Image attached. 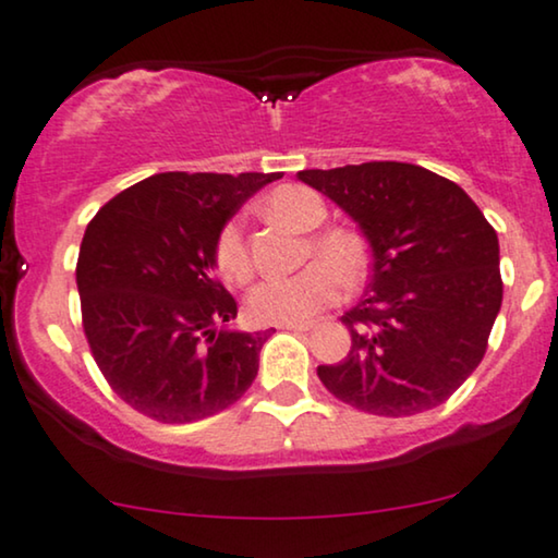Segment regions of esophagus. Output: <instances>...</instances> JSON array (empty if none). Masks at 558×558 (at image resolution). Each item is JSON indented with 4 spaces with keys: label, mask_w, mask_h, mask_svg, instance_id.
<instances>
[{
    "label": "esophagus",
    "mask_w": 558,
    "mask_h": 558,
    "mask_svg": "<svg viewBox=\"0 0 558 558\" xmlns=\"http://www.w3.org/2000/svg\"><path fill=\"white\" fill-rule=\"evenodd\" d=\"M278 329H286V331H311V329H314V324H311V322H301V324H278Z\"/></svg>",
    "instance_id": "34e87169"
}]
</instances>
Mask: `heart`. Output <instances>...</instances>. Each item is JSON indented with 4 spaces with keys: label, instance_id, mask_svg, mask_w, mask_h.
<instances>
[{
    "label": "heart",
    "instance_id": "heart-1",
    "mask_svg": "<svg viewBox=\"0 0 558 558\" xmlns=\"http://www.w3.org/2000/svg\"><path fill=\"white\" fill-rule=\"evenodd\" d=\"M267 211L286 225L308 232L303 247L306 259H316L293 275H272L252 288L247 314L255 324H301L331 306L341 295V280L356 286L367 272V244L349 227H322L329 209L314 189L306 185H280L265 198ZM319 229L316 230L315 227ZM214 265L221 278L232 286L250 283L252 263L244 225L229 219L214 242Z\"/></svg>",
    "mask_w": 558,
    "mask_h": 558
}]
</instances>
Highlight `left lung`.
Instances as JSON below:
<instances>
[{
	"mask_svg": "<svg viewBox=\"0 0 558 558\" xmlns=\"http://www.w3.org/2000/svg\"><path fill=\"white\" fill-rule=\"evenodd\" d=\"M373 247L365 299L341 316L352 347L318 380L341 403L403 418L441 405L487 352L502 303L500 244L480 206L449 178L373 160L301 170Z\"/></svg>",
	"mask_w": 558,
	"mask_h": 558,
	"instance_id": "1",
	"label": "left lung"
}]
</instances>
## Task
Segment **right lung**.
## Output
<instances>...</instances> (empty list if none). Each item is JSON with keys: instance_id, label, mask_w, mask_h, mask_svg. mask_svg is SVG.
<instances>
[{"instance_id": "1", "label": "right lung", "mask_w": 558, "mask_h": 558, "mask_svg": "<svg viewBox=\"0 0 558 558\" xmlns=\"http://www.w3.org/2000/svg\"><path fill=\"white\" fill-rule=\"evenodd\" d=\"M280 173H158L96 211L81 240V324L104 380L158 423L234 405L270 331H229L236 301L214 275L232 214Z\"/></svg>"}]
</instances>
